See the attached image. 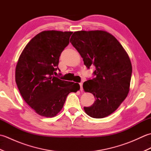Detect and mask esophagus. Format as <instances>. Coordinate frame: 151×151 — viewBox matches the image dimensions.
Returning <instances> with one entry per match:
<instances>
[{"label": "esophagus", "mask_w": 151, "mask_h": 151, "mask_svg": "<svg viewBox=\"0 0 151 151\" xmlns=\"http://www.w3.org/2000/svg\"><path fill=\"white\" fill-rule=\"evenodd\" d=\"M79 84H80V86H81V90L82 91V89H83V88H82L83 83H82V82H81V83H79Z\"/></svg>", "instance_id": "esophagus-1"}]
</instances>
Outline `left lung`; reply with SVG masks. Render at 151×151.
Returning <instances> with one entry per match:
<instances>
[{
	"label": "left lung",
	"mask_w": 151,
	"mask_h": 151,
	"mask_svg": "<svg viewBox=\"0 0 151 151\" xmlns=\"http://www.w3.org/2000/svg\"><path fill=\"white\" fill-rule=\"evenodd\" d=\"M70 42L84 65L96 68V77L83 84L84 91L95 99L91 106L84 107L85 112L93 118L108 116L129 93L132 67L129 55L116 38L104 30L75 32Z\"/></svg>",
	"instance_id": "obj_1"
}]
</instances>
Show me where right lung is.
I'll list each match as a JSON object with an SVG mask.
<instances>
[{
    "label": "right lung",
    "mask_w": 151,
    "mask_h": 151,
    "mask_svg": "<svg viewBox=\"0 0 151 151\" xmlns=\"http://www.w3.org/2000/svg\"><path fill=\"white\" fill-rule=\"evenodd\" d=\"M73 32L43 31L24 48L15 68V82L27 104L40 115L52 117L62 110L70 92L80 89L78 83L62 81L54 74L59 58L69 43Z\"/></svg>",
    "instance_id": "obj_1"
}]
</instances>
